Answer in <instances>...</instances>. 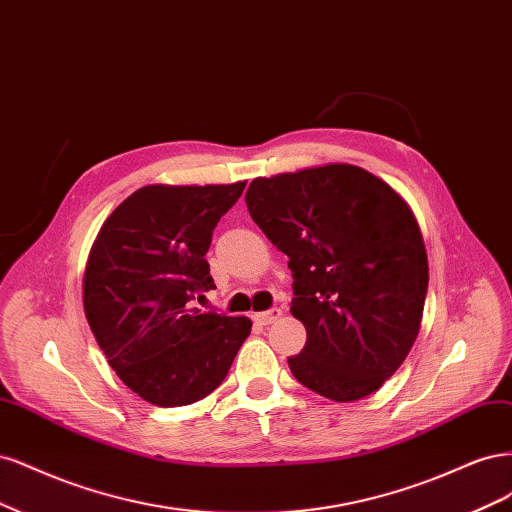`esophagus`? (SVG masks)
<instances>
[{
	"label": "esophagus",
	"instance_id": "34e87169",
	"mask_svg": "<svg viewBox=\"0 0 512 512\" xmlns=\"http://www.w3.org/2000/svg\"><path fill=\"white\" fill-rule=\"evenodd\" d=\"M280 315H283V310H280V308H270V310H266V312H257L255 321H257L259 325H270V323H274Z\"/></svg>",
	"mask_w": 512,
	"mask_h": 512
}]
</instances>
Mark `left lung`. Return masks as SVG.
Listing matches in <instances>:
<instances>
[{
    "label": "left lung",
    "instance_id": "8db88e82",
    "mask_svg": "<svg viewBox=\"0 0 512 512\" xmlns=\"http://www.w3.org/2000/svg\"><path fill=\"white\" fill-rule=\"evenodd\" d=\"M253 221L289 257L291 315L306 327L298 381L355 402L402 366L417 340L427 253L410 206L385 180L351 163L255 178Z\"/></svg>",
    "mask_w": 512,
    "mask_h": 512
}]
</instances>
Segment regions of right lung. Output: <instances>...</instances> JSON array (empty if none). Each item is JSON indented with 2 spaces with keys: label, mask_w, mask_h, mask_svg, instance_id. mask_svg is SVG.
I'll use <instances>...</instances> for the list:
<instances>
[{
  "label": "right lung",
  "mask_w": 512,
  "mask_h": 512,
  "mask_svg": "<svg viewBox=\"0 0 512 512\" xmlns=\"http://www.w3.org/2000/svg\"><path fill=\"white\" fill-rule=\"evenodd\" d=\"M244 185H146L91 246L82 278L91 332L121 381L155 406L206 398L251 334V319L193 304L214 287L204 255Z\"/></svg>",
  "instance_id": "1"
}]
</instances>
